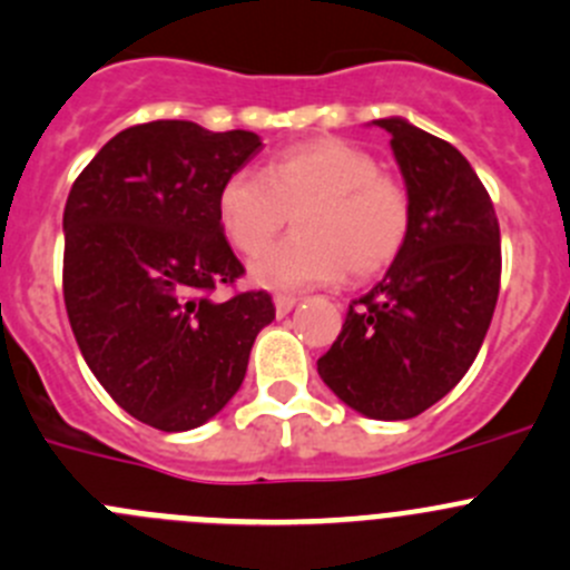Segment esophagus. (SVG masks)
<instances>
[{"label": "esophagus", "instance_id": "34e87169", "mask_svg": "<svg viewBox=\"0 0 570 570\" xmlns=\"http://www.w3.org/2000/svg\"><path fill=\"white\" fill-rule=\"evenodd\" d=\"M295 306H297V297L295 295H275V312H278V317L289 314Z\"/></svg>", "mask_w": 570, "mask_h": 570}]
</instances>
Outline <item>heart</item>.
<instances>
[{
  "label": "heart",
  "mask_w": 570,
  "mask_h": 570,
  "mask_svg": "<svg viewBox=\"0 0 570 570\" xmlns=\"http://www.w3.org/2000/svg\"><path fill=\"white\" fill-rule=\"evenodd\" d=\"M296 214L298 234L253 264L273 289L373 278L401 256L412 230V195L379 173L364 147L336 136L301 141L264 164L239 169L219 189V223L245 256H258Z\"/></svg>",
  "instance_id": "heart-1"
}]
</instances>
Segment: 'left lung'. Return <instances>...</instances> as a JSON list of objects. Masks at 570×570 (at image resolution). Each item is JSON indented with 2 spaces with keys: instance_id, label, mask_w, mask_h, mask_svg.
I'll list each match as a JSON object with an SVG mask.
<instances>
[{
  "instance_id": "1",
  "label": "left lung",
  "mask_w": 570,
  "mask_h": 570,
  "mask_svg": "<svg viewBox=\"0 0 570 570\" xmlns=\"http://www.w3.org/2000/svg\"><path fill=\"white\" fill-rule=\"evenodd\" d=\"M412 195V230L384 278L351 303L317 373L373 420H409L449 395L482 347L501 286L493 200L454 145L379 119Z\"/></svg>"
}]
</instances>
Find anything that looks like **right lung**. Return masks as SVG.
Wrapping results in <instances>:
<instances>
[{"mask_svg": "<svg viewBox=\"0 0 570 570\" xmlns=\"http://www.w3.org/2000/svg\"><path fill=\"white\" fill-rule=\"evenodd\" d=\"M258 150L250 130L132 125L66 200L63 301L77 345L105 392L161 432L214 417L275 320L264 289L212 297L245 275L219 223V189Z\"/></svg>", "mask_w": 570, "mask_h": 570, "instance_id": "1", "label": "right lung"}]
</instances>
